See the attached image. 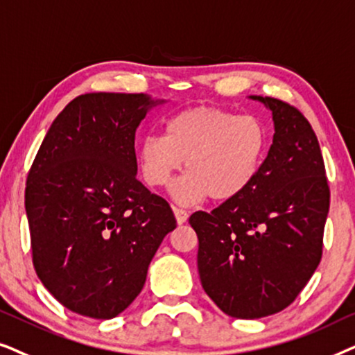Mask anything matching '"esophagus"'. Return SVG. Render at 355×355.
Wrapping results in <instances>:
<instances>
[{
	"mask_svg": "<svg viewBox=\"0 0 355 355\" xmlns=\"http://www.w3.org/2000/svg\"><path fill=\"white\" fill-rule=\"evenodd\" d=\"M173 214H175V219H177L178 225L185 224L188 219V212L185 209H180V207H173Z\"/></svg>",
	"mask_w": 355,
	"mask_h": 355,
	"instance_id": "1",
	"label": "esophagus"
}]
</instances>
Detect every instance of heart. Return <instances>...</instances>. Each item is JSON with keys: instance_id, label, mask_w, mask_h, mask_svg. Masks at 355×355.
Segmentation results:
<instances>
[{"instance_id": "1", "label": "heart", "mask_w": 355, "mask_h": 355, "mask_svg": "<svg viewBox=\"0 0 355 355\" xmlns=\"http://www.w3.org/2000/svg\"><path fill=\"white\" fill-rule=\"evenodd\" d=\"M271 133L259 116L198 105L178 112L164 126V138L148 136L138 149L144 182L164 188L185 162L188 175L173 188L180 205L232 201L257 182Z\"/></svg>"}]
</instances>
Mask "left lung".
I'll return each instance as SVG.
<instances>
[{"instance_id":"8db88e82","label":"left lung","mask_w":355,"mask_h":355,"mask_svg":"<svg viewBox=\"0 0 355 355\" xmlns=\"http://www.w3.org/2000/svg\"><path fill=\"white\" fill-rule=\"evenodd\" d=\"M272 112V144L257 182L211 212L196 211L202 289L225 315L263 318L284 310L323 253L329 187L318 139L299 108L252 96Z\"/></svg>"}]
</instances>
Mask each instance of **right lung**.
I'll return each instance as SVG.
<instances>
[{
    "label": "right lung",
    "instance_id": "obj_1",
    "mask_svg": "<svg viewBox=\"0 0 355 355\" xmlns=\"http://www.w3.org/2000/svg\"><path fill=\"white\" fill-rule=\"evenodd\" d=\"M154 103L144 94L76 97L51 123L27 175L35 272L74 313H121L177 227L168 202L136 178L135 135Z\"/></svg>",
    "mask_w": 355,
    "mask_h": 355
}]
</instances>
